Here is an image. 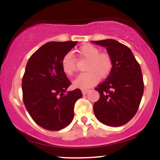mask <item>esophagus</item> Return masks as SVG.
<instances>
[{"label":"esophagus","instance_id":"obj_1","mask_svg":"<svg viewBox=\"0 0 160 160\" xmlns=\"http://www.w3.org/2000/svg\"><path fill=\"white\" fill-rule=\"evenodd\" d=\"M89 90H87V89H82V95H86L88 92H89Z\"/></svg>","mask_w":160,"mask_h":160}]
</instances>
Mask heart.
I'll return each instance as SVG.
<instances>
[{
  "mask_svg": "<svg viewBox=\"0 0 160 160\" xmlns=\"http://www.w3.org/2000/svg\"><path fill=\"white\" fill-rule=\"evenodd\" d=\"M80 56L88 60L86 72L81 74L73 82V86L80 89H88L98 82L99 78H105L111 73L113 64L111 56L92 44L82 46L78 50ZM62 68L67 76H73L76 72V62L73 54L68 52L61 62Z\"/></svg>",
  "mask_w": 160,
  "mask_h": 160,
  "instance_id": "b5f03b06",
  "label": "heart"
}]
</instances>
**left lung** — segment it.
I'll list each match as a JSON object with an SVG mask.
<instances>
[{
    "mask_svg": "<svg viewBox=\"0 0 160 160\" xmlns=\"http://www.w3.org/2000/svg\"><path fill=\"white\" fill-rule=\"evenodd\" d=\"M105 47L113 67L105 81L97 86L100 98L93 111L102 123L117 127L135 116L144 93L140 65L128 47L113 39L92 41Z\"/></svg>",
    "mask_w": 160,
    "mask_h": 160,
    "instance_id": "left-lung-1",
    "label": "left lung"
}]
</instances>
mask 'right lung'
I'll list each match as a JSON object with an SVG mask.
<instances>
[{
    "mask_svg": "<svg viewBox=\"0 0 160 160\" xmlns=\"http://www.w3.org/2000/svg\"><path fill=\"white\" fill-rule=\"evenodd\" d=\"M77 41L49 42L32 54L22 78L23 102L40 127L58 131L74 119V107L82 96L79 89L66 92L71 81L62 68V58Z\"/></svg>",
    "mask_w": 160,
    "mask_h": 160,
    "instance_id": "right-lung-1",
    "label": "right lung"
}]
</instances>
